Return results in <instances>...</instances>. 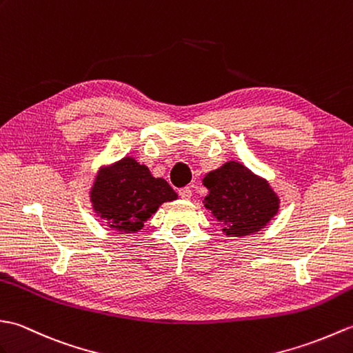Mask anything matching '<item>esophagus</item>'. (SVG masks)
Returning a JSON list of instances; mask_svg holds the SVG:
<instances>
[{
  "label": "esophagus",
  "instance_id": "1",
  "mask_svg": "<svg viewBox=\"0 0 353 353\" xmlns=\"http://www.w3.org/2000/svg\"><path fill=\"white\" fill-rule=\"evenodd\" d=\"M178 193H179V196H181L185 201H189L192 198V189H190V187H183V189H179Z\"/></svg>",
  "mask_w": 353,
  "mask_h": 353
}]
</instances>
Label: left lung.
<instances>
[{"instance_id": "left-lung-1", "label": "left lung", "mask_w": 353, "mask_h": 353, "mask_svg": "<svg viewBox=\"0 0 353 353\" xmlns=\"http://www.w3.org/2000/svg\"><path fill=\"white\" fill-rule=\"evenodd\" d=\"M202 184L208 189L203 205L222 223L228 237L261 231L279 210V198L268 179L239 161H226L208 172Z\"/></svg>"}]
</instances>
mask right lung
Masks as SVG:
<instances>
[{"label":"right lung","instance_id":"add662e5","mask_svg":"<svg viewBox=\"0 0 353 353\" xmlns=\"http://www.w3.org/2000/svg\"><path fill=\"white\" fill-rule=\"evenodd\" d=\"M176 198L166 179L152 176L148 166L130 155L101 168L90 189L93 211L119 234L142 230L161 203Z\"/></svg>","mask_w":353,"mask_h":353}]
</instances>
